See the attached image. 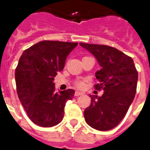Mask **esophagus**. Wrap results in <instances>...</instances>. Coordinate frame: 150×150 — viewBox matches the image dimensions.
I'll return each instance as SVG.
<instances>
[{"label":"esophagus","mask_w":150,"mask_h":150,"mask_svg":"<svg viewBox=\"0 0 150 150\" xmlns=\"http://www.w3.org/2000/svg\"><path fill=\"white\" fill-rule=\"evenodd\" d=\"M81 95H83V93H82V92H78V91H76L75 93H74V96H81Z\"/></svg>","instance_id":"esophagus-1"}]
</instances>
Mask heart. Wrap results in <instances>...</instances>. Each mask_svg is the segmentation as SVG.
Returning <instances> with one entry per match:
<instances>
[{"instance_id":"obj_1","label":"heart","mask_w":150,"mask_h":150,"mask_svg":"<svg viewBox=\"0 0 150 150\" xmlns=\"http://www.w3.org/2000/svg\"><path fill=\"white\" fill-rule=\"evenodd\" d=\"M75 85L79 88H83L84 87V82L83 81H76L75 82Z\"/></svg>"}]
</instances>
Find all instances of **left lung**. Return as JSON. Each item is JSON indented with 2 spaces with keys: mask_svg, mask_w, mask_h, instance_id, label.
Instances as JSON below:
<instances>
[{
  "mask_svg": "<svg viewBox=\"0 0 150 150\" xmlns=\"http://www.w3.org/2000/svg\"><path fill=\"white\" fill-rule=\"evenodd\" d=\"M80 45L92 53L101 66L96 73L99 83L94 87L104 91L100 97L89 96L91 103L84 110V119L96 130H111L122 121L133 102L138 71L132 58L116 48L83 42Z\"/></svg>",
  "mask_w": 150,
  "mask_h": 150,
  "instance_id": "8db88e82",
  "label": "left lung"
}]
</instances>
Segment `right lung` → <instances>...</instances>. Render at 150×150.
<instances>
[{"label": "right lung", "mask_w": 150, "mask_h": 150, "mask_svg": "<svg viewBox=\"0 0 150 150\" xmlns=\"http://www.w3.org/2000/svg\"><path fill=\"white\" fill-rule=\"evenodd\" d=\"M77 44L44 40L25 50L20 58L15 73L18 97L28 118L39 127L58 124L66 101L74 97V89L56 92L53 81Z\"/></svg>", "instance_id": "right-lung-1"}]
</instances>
